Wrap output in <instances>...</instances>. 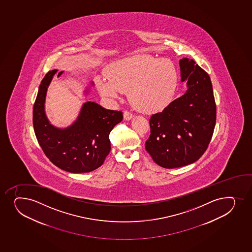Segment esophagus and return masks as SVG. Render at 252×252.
Returning a JSON list of instances; mask_svg holds the SVG:
<instances>
[{"instance_id":"obj_1","label":"esophagus","mask_w":252,"mask_h":252,"mask_svg":"<svg viewBox=\"0 0 252 252\" xmlns=\"http://www.w3.org/2000/svg\"><path fill=\"white\" fill-rule=\"evenodd\" d=\"M133 117H134V115H133L130 111H124V119L126 120V121H129V120L131 119Z\"/></svg>"}]
</instances>
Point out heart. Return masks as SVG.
I'll return each instance as SVG.
<instances>
[{
  "instance_id": "heart-1",
  "label": "heart",
  "mask_w": 252,
  "mask_h": 252,
  "mask_svg": "<svg viewBox=\"0 0 252 252\" xmlns=\"http://www.w3.org/2000/svg\"><path fill=\"white\" fill-rule=\"evenodd\" d=\"M177 81V70L170 61L134 56L112 64L110 76H99L97 85L104 95L111 97L130 91V100L137 108L155 112L171 104Z\"/></svg>"
}]
</instances>
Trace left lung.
<instances>
[{
	"label": "left lung",
	"mask_w": 252,
	"mask_h": 252,
	"mask_svg": "<svg viewBox=\"0 0 252 252\" xmlns=\"http://www.w3.org/2000/svg\"><path fill=\"white\" fill-rule=\"evenodd\" d=\"M187 92L149 120L151 134L146 150L157 165L167 169L195 162L202 157L217 120L211 78L193 60L180 61Z\"/></svg>",
	"instance_id": "left-lung-1"
}]
</instances>
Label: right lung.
<instances>
[{"label": "right lung", "mask_w": 252, "mask_h": 252, "mask_svg": "<svg viewBox=\"0 0 252 252\" xmlns=\"http://www.w3.org/2000/svg\"><path fill=\"white\" fill-rule=\"evenodd\" d=\"M57 70H50L41 81L33 106V126L44 154L57 167L71 173L94 171L102 165L111 151L109 135L122 122V111L85 103L78 119L61 130L50 124L44 111L46 90ZM63 73L60 71L58 76Z\"/></svg>", "instance_id": "1"}]
</instances>
